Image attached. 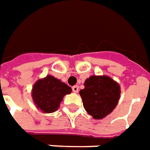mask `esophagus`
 <instances>
[{
    "mask_svg": "<svg viewBox=\"0 0 150 150\" xmlns=\"http://www.w3.org/2000/svg\"><path fill=\"white\" fill-rule=\"evenodd\" d=\"M72 91L74 92V93H78L79 92V87L77 85H75V86H73L72 87Z\"/></svg>",
    "mask_w": 150,
    "mask_h": 150,
    "instance_id": "1",
    "label": "esophagus"
}]
</instances>
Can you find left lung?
<instances>
[{
	"mask_svg": "<svg viewBox=\"0 0 150 150\" xmlns=\"http://www.w3.org/2000/svg\"><path fill=\"white\" fill-rule=\"evenodd\" d=\"M120 93L119 83L106 75L90 76L79 91L85 110L95 119H103L115 110Z\"/></svg>",
	"mask_w": 150,
	"mask_h": 150,
	"instance_id": "left-lung-1",
	"label": "left lung"
}]
</instances>
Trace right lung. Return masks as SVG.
Returning a JSON list of instances; mask_svg holds the SVG:
<instances>
[{"label": "right lung", "mask_w": 150, "mask_h": 150, "mask_svg": "<svg viewBox=\"0 0 150 150\" xmlns=\"http://www.w3.org/2000/svg\"><path fill=\"white\" fill-rule=\"evenodd\" d=\"M71 88L52 75L38 79L32 87L31 97L36 107L43 113H53L60 106L65 95L71 93Z\"/></svg>", "instance_id": "add662e5"}]
</instances>
